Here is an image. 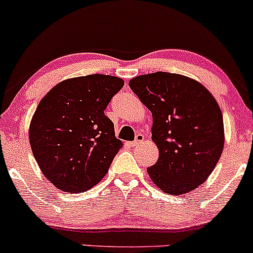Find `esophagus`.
I'll return each instance as SVG.
<instances>
[{
    "instance_id": "obj_1",
    "label": "esophagus",
    "mask_w": 253,
    "mask_h": 253,
    "mask_svg": "<svg viewBox=\"0 0 253 253\" xmlns=\"http://www.w3.org/2000/svg\"><path fill=\"white\" fill-rule=\"evenodd\" d=\"M143 140H144V136L142 135V134H137V135H136L135 140L132 141V146H134V147L138 146V144H140V143H142V142H143Z\"/></svg>"
}]
</instances>
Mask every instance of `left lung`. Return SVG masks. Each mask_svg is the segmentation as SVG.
Masks as SVG:
<instances>
[{"instance_id":"1","label":"left lung","mask_w":253,"mask_h":253,"mask_svg":"<svg viewBox=\"0 0 253 253\" xmlns=\"http://www.w3.org/2000/svg\"><path fill=\"white\" fill-rule=\"evenodd\" d=\"M130 88L152 112L159 159L147 169L166 194L184 195L208 179L225 144L222 112L203 84L179 74L136 76Z\"/></svg>"}]
</instances>
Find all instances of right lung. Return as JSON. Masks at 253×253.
<instances>
[{
  "label": "right lung",
  "instance_id": "1",
  "mask_svg": "<svg viewBox=\"0 0 253 253\" xmlns=\"http://www.w3.org/2000/svg\"><path fill=\"white\" fill-rule=\"evenodd\" d=\"M124 86L93 74L59 82L42 99L30 124V143L42 174L65 192H84L103 179L123 147L105 116Z\"/></svg>",
  "mask_w": 253,
  "mask_h": 253
}]
</instances>
